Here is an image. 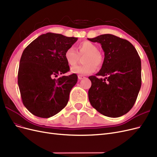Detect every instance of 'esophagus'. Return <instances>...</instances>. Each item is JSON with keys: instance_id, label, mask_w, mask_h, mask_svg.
<instances>
[{"instance_id": "obj_1", "label": "esophagus", "mask_w": 157, "mask_h": 157, "mask_svg": "<svg viewBox=\"0 0 157 157\" xmlns=\"http://www.w3.org/2000/svg\"><path fill=\"white\" fill-rule=\"evenodd\" d=\"M78 79H79V80H81V79H83V78H85V76H83V75H78Z\"/></svg>"}]
</instances>
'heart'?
Returning a JSON list of instances; mask_svg holds the SVG:
<instances>
[{
  "label": "heart",
  "instance_id": "obj_1",
  "mask_svg": "<svg viewBox=\"0 0 157 157\" xmlns=\"http://www.w3.org/2000/svg\"><path fill=\"white\" fill-rule=\"evenodd\" d=\"M76 50L69 47L65 52V59L71 66L76 65L79 56H83V65L75 66L71 68V72L77 74L87 75L93 73L98 68H100L103 63V56L98 50L97 46L89 40H83L76 46Z\"/></svg>",
  "mask_w": 157,
  "mask_h": 157
}]
</instances>
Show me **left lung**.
Instances as JSON below:
<instances>
[{
    "instance_id": "8db88e82",
    "label": "left lung",
    "mask_w": 157,
    "mask_h": 157,
    "mask_svg": "<svg viewBox=\"0 0 157 157\" xmlns=\"http://www.w3.org/2000/svg\"><path fill=\"white\" fill-rule=\"evenodd\" d=\"M88 40L101 44L105 57L96 75L107 76L103 79L89 77L92 83L89 101L104 116L121 117L134 105L141 87L140 58L130 42L114 35L103 34Z\"/></svg>"
}]
</instances>
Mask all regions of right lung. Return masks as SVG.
I'll return each instance as SVG.
<instances>
[{
  "mask_svg": "<svg viewBox=\"0 0 157 157\" xmlns=\"http://www.w3.org/2000/svg\"><path fill=\"white\" fill-rule=\"evenodd\" d=\"M77 37L48 32L40 35L24 50L21 57L18 85L25 107L40 118H50L60 112L69 100L70 92L78 82L69 71L65 52Z\"/></svg>",
  "mask_w": 157,
  "mask_h": 157,
  "instance_id": "obj_1",
  "label": "right lung"
}]
</instances>
